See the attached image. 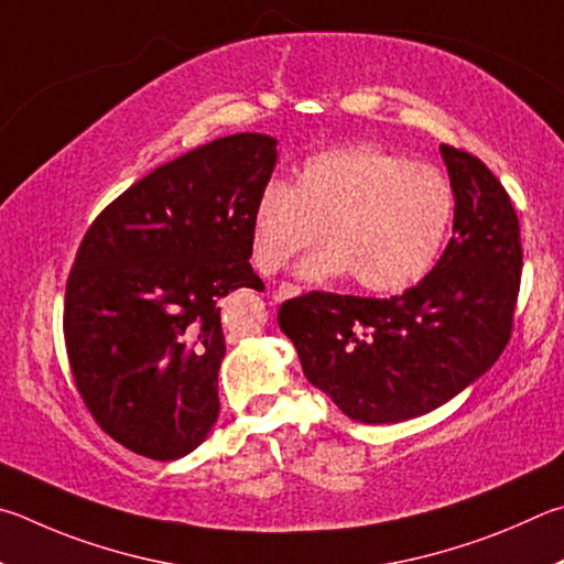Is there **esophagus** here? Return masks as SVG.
Returning a JSON list of instances; mask_svg holds the SVG:
<instances>
[{
  "instance_id": "esophagus-1",
  "label": "esophagus",
  "mask_w": 564,
  "mask_h": 564,
  "mask_svg": "<svg viewBox=\"0 0 564 564\" xmlns=\"http://www.w3.org/2000/svg\"><path fill=\"white\" fill-rule=\"evenodd\" d=\"M297 294H302V288L300 284H290V282H282L280 288L274 290V302H282V300H290V297H297Z\"/></svg>"
}]
</instances>
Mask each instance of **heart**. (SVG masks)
I'll return each instance as SVG.
<instances>
[{
	"instance_id": "obj_1",
	"label": "heart",
	"mask_w": 564,
	"mask_h": 564,
	"mask_svg": "<svg viewBox=\"0 0 564 564\" xmlns=\"http://www.w3.org/2000/svg\"><path fill=\"white\" fill-rule=\"evenodd\" d=\"M453 187L441 171L373 143L307 158L294 185L270 183L252 215V257L276 272L319 240L302 262L307 280L351 274L361 290L391 294L416 284L446 245Z\"/></svg>"
}]
</instances>
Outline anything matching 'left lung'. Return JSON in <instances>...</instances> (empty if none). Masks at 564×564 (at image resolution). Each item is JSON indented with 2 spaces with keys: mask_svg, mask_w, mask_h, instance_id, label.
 <instances>
[{
  "mask_svg": "<svg viewBox=\"0 0 564 564\" xmlns=\"http://www.w3.org/2000/svg\"><path fill=\"white\" fill-rule=\"evenodd\" d=\"M441 155L456 197L453 237L416 288L389 300L310 292L276 314L304 377L354 421L399 423L438 409L510 341L522 274L518 213L478 155L448 143Z\"/></svg>",
  "mask_w": 564,
  "mask_h": 564,
  "instance_id": "obj_1",
  "label": "left lung"
}]
</instances>
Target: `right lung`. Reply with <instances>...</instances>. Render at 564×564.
I'll use <instances>...</instances> for the list:
<instances>
[{
  "label": "right lung",
  "mask_w": 564,
  "mask_h": 564,
  "mask_svg": "<svg viewBox=\"0 0 564 564\" xmlns=\"http://www.w3.org/2000/svg\"><path fill=\"white\" fill-rule=\"evenodd\" d=\"M274 163L270 135L217 138L133 183L78 245L68 367L94 421L138 456H187L220 413V300L264 290L250 264L252 215Z\"/></svg>",
  "instance_id": "right-lung-1"
}]
</instances>
